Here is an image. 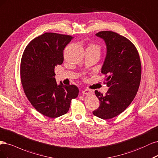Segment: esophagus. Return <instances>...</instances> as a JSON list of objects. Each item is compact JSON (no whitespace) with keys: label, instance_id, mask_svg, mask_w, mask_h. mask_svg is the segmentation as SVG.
<instances>
[{"label":"esophagus","instance_id":"esophagus-1","mask_svg":"<svg viewBox=\"0 0 158 158\" xmlns=\"http://www.w3.org/2000/svg\"><path fill=\"white\" fill-rule=\"evenodd\" d=\"M93 93V91L92 90H90L89 89H86L83 91V94H91Z\"/></svg>","mask_w":158,"mask_h":158}]
</instances>
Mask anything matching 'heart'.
<instances>
[{"mask_svg": "<svg viewBox=\"0 0 158 158\" xmlns=\"http://www.w3.org/2000/svg\"><path fill=\"white\" fill-rule=\"evenodd\" d=\"M90 47V48H93L98 49V50H99V48H100L99 46H98V45H97V44H91L90 45V47Z\"/></svg>", "mask_w": 158, "mask_h": 158, "instance_id": "b5f03b06", "label": "heart"}]
</instances>
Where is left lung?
<instances>
[{
	"mask_svg": "<svg viewBox=\"0 0 158 158\" xmlns=\"http://www.w3.org/2000/svg\"><path fill=\"white\" fill-rule=\"evenodd\" d=\"M104 40L107 54L102 73L106 75L105 83L109 87L105 95L95 90L100 101L93 114L103 119L119 115L135 98L141 79L139 54L131 40L111 31L96 34Z\"/></svg>",
	"mask_w": 158,
	"mask_h": 158,
	"instance_id": "obj_1",
	"label": "left lung"
}]
</instances>
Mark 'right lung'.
Returning <instances> with one entry per match:
<instances>
[{
	"instance_id": "obj_1",
	"label": "right lung",
	"mask_w": 158,
	"mask_h": 158,
	"mask_svg": "<svg viewBox=\"0 0 158 158\" xmlns=\"http://www.w3.org/2000/svg\"><path fill=\"white\" fill-rule=\"evenodd\" d=\"M73 37L45 33L30 42L23 53L20 77L30 103L39 113L56 118L68 112L77 97V86L58 85L54 68L64 62V50Z\"/></svg>"
}]
</instances>
